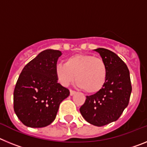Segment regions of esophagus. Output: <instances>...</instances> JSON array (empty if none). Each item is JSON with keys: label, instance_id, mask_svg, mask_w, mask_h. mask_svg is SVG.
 Segmentation results:
<instances>
[{"label": "esophagus", "instance_id": "1", "mask_svg": "<svg viewBox=\"0 0 147 147\" xmlns=\"http://www.w3.org/2000/svg\"><path fill=\"white\" fill-rule=\"evenodd\" d=\"M76 92L74 91V90H70V95L71 96H74V94H76Z\"/></svg>", "mask_w": 147, "mask_h": 147}]
</instances>
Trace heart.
<instances>
[{"label": "heart", "mask_w": 147, "mask_h": 147, "mask_svg": "<svg viewBox=\"0 0 147 147\" xmlns=\"http://www.w3.org/2000/svg\"><path fill=\"white\" fill-rule=\"evenodd\" d=\"M56 76L63 86L74 81L79 88L89 93H97L107 81V67L105 61L90 54H76L67 57L64 64L55 67Z\"/></svg>", "instance_id": "b5f03b06"}]
</instances>
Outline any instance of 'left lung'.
<instances>
[{"instance_id":"8db88e82","label":"left lung","mask_w":147,"mask_h":147,"mask_svg":"<svg viewBox=\"0 0 147 147\" xmlns=\"http://www.w3.org/2000/svg\"><path fill=\"white\" fill-rule=\"evenodd\" d=\"M93 51L107 65V81L99 91L87 96L80 111L88 123L102 127L119 119L129 104L132 86L129 69L119 56L102 48Z\"/></svg>"}]
</instances>
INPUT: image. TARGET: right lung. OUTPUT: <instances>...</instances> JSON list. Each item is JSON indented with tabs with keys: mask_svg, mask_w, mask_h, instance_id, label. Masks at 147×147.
Returning <instances> with one entry per match:
<instances>
[{
	"mask_svg": "<svg viewBox=\"0 0 147 147\" xmlns=\"http://www.w3.org/2000/svg\"><path fill=\"white\" fill-rule=\"evenodd\" d=\"M60 51L47 49L30 61L20 73L14 90V110L24 125L40 128L55 119L69 90L57 82L55 67Z\"/></svg>",
	"mask_w": 147,
	"mask_h": 147,
	"instance_id": "add662e5",
	"label": "right lung"
}]
</instances>
